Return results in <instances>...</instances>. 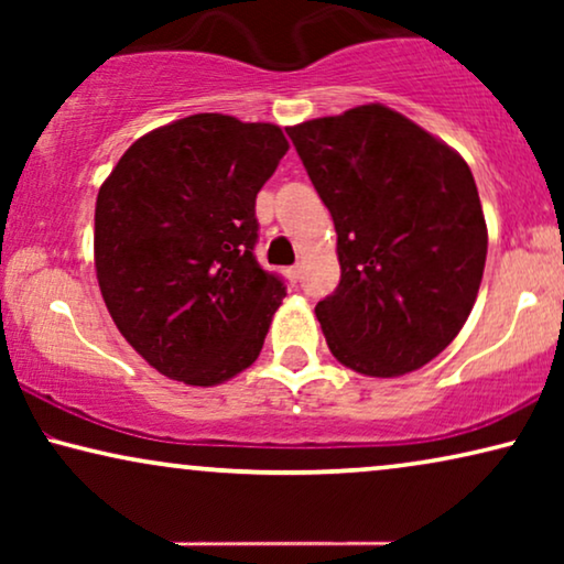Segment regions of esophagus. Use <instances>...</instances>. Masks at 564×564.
Segmentation results:
<instances>
[{"mask_svg": "<svg viewBox=\"0 0 564 564\" xmlns=\"http://www.w3.org/2000/svg\"><path fill=\"white\" fill-rule=\"evenodd\" d=\"M284 276H288L290 284H297V280H300V267H288V269H284Z\"/></svg>", "mask_w": 564, "mask_h": 564, "instance_id": "esophagus-1", "label": "esophagus"}]
</instances>
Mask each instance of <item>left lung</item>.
<instances>
[{
  "label": "left lung",
  "mask_w": 564,
  "mask_h": 564,
  "mask_svg": "<svg viewBox=\"0 0 564 564\" xmlns=\"http://www.w3.org/2000/svg\"><path fill=\"white\" fill-rule=\"evenodd\" d=\"M288 135L338 236L341 282L315 305L330 354L367 377L429 365L465 326L488 253L467 161L384 105Z\"/></svg>",
  "instance_id": "1"
}]
</instances>
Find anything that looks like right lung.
<instances>
[{"label": "right lung", "mask_w": 564, "mask_h": 564, "mask_svg": "<svg viewBox=\"0 0 564 564\" xmlns=\"http://www.w3.org/2000/svg\"><path fill=\"white\" fill-rule=\"evenodd\" d=\"M290 143L199 112L122 153L95 207V269L126 341L169 380L220 384L257 361L288 295L259 267L257 195Z\"/></svg>", "instance_id": "1"}]
</instances>
